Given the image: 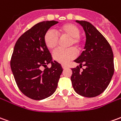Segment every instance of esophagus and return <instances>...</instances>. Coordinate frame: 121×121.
<instances>
[{
    "label": "esophagus",
    "instance_id": "obj_1",
    "mask_svg": "<svg viewBox=\"0 0 121 121\" xmlns=\"http://www.w3.org/2000/svg\"><path fill=\"white\" fill-rule=\"evenodd\" d=\"M61 66H62V68H63V69H67V67H68L66 65H61Z\"/></svg>",
    "mask_w": 121,
    "mask_h": 121
}]
</instances>
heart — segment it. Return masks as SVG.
<instances>
[{"mask_svg":"<svg viewBox=\"0 0 121 121\" xmlns=\"http://www.w3.org/2000/svg\"><path fill=\"white\" fill-rule=\"evenodd\" d=\"M56 34L52 30H48L44 35V43L48 49L54 50L58 46L59 37H69L68 46H74L76 48H80L81 46V40L80 39V29L77 25L73 23H65L59 27L56 30ZM77 51L74 48L71 47L66 50L58 49L53 54V58L55 61L59 63L66 64L73 59L76 58Z\"/></svg>","mask_w":121,"mask_h":121,"instance_id":"heart-1","label":"heart"}]
</instances>
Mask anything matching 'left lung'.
Listing matches in <instances>:
<instances>
[{"label": "left lung", "mask_w": 121, "mask_h": 121, "mask_svg": "<svg viewBox=\"0 0 121 121\" xmlns=\"http://www.w3.org/2000/svg\"><path fill=\"white\" fill-rule=\"evenodd\" d=\"M86 34L84 50L76 59L80 63L73 68L71 80L74 90L79 95L93 98L107 88L114 73L113 53L110 44L100 32L90 23L78 21ZM82 65L85 69L80 71Z\"/></svg>", "instance_id": "left-lung-1"}]
</instances>
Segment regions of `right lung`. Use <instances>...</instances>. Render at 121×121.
Returning a JSON list of instances; mask_svg holds the SVG:
<instances>
[{"instance_id": "right-lung-1", "label": "right lung", "mask_w": 121, "mask_h": 121, "mask_svg": "<svg viewBox=\"0 0 121 121\" xmlns=\"http://www.w3.org/2000/svg\"><path fill=\"white\" fill-rule=\"evenodd\" d=\"M56 21L39 23L25 32L17 40L10 61L15 81L22 92L35 100L52 95L57 88L63 69L44 43V35ZM51 63V67H47ZM44 66V71L41 67Z\"/></svg>"}]
</instances>
